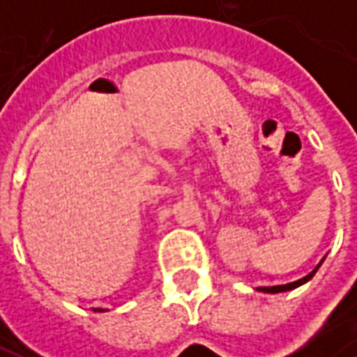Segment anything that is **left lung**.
<instances>
[{"label": "left lung", "instance_id": "left-lung-1", "mask_svg": "<svg viewBox=\"0 0 357 357\" xmlns=\"http://www.w3.org/2000/svg\"><path fill=\"white\" fill-rule=\"evenodd\" d=\"M325 260V258H323ZM323 260L317 266H315V269L312 271V273H307L306 277H302V279H298V281H292V283H287V284H275V287H258V291L262 292H269V294H275V292H284V291H292V289H296V287H300V284H304L306 281H310L312 277H314V273L319 269V266L323 264Z\"/></svg>", "mask_w": 357, "mask_h": 357}]
</instances>
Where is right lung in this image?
Segmentation results:
<instances>
[{"label": "right lung", "instance_id": "obj_1", "mask_svg": "<svg viewBox=\"0 0 357 357\" xmlns=\"http://www.w3.org/2000/svg\"><path fill=\"white\" fill-rule=\"evenodd\" d=\"M95 312H102L101 307H95Z\"/></svg>", "mask_w": 357, "mask_h": 357}]
</instances>
